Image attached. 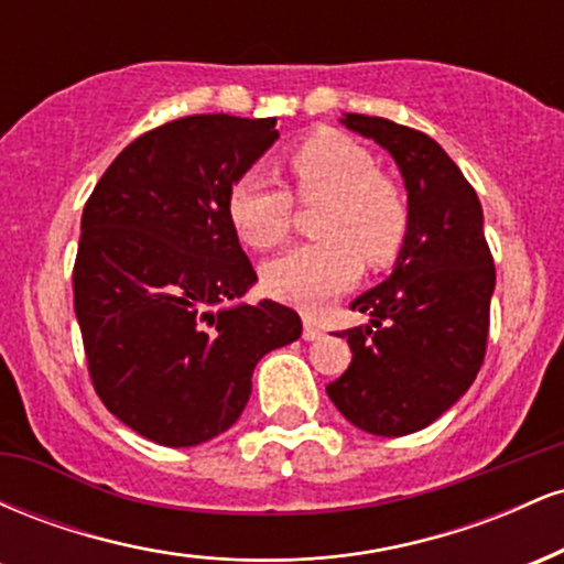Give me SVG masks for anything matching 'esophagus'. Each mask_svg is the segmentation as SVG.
Returning <instances> with one entry per match:
<instances>
[{"mask_svg":"<svg viewBox=\"0 0 564 564\" xmlns=\"http://www.w3.org/2000/svg\"><path fill=\"white\" fill-rule=\"evenodd\" d=\"M302 336L307 341H318V339H323V328L318 326V323H315L313 318H304V332H302Z\"/></svg>","mask_w":564,"mask_h":564,"instance_id":"obj_1","label":"esophagus"}]
</instances>
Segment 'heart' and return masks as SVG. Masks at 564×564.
Returning <instances> with one entry per match:
<instances>
[{
    "mask_svg": "<svg viewBox=\"0 0 564 564\" xmlns=\"http://www.w3.org/2000/svg\"><path fill=\"white\" fill-rule=\"evenodd\" d=\"M289 170L304 200H328L318 236L283 251L262 268V286L275 300L315 313L352 286L360 257L384 268L398 257L408 232V204L398 185L379 174L368 148L347 134L321 129L291 151ZM230 225L243 243L273 249L289 236L291 196L275 180L246 172L228 193Z\"/></svg>",
    "mask_w": 564,
    "mask_h": 564,
    "instance_id": "b5f03b06",
    "label": "heart"
}]
</instances>
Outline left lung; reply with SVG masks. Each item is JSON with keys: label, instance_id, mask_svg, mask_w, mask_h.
Returning <instances> with one entry per match:
<instances>
[{"label": "left lung", "instance_id": "left-lung-1", "mask_svg": "<svg viewBox=\"0 0 564 564\" xmlns=\"http://www.w3.org/2000/svg\"><path fill=\"white\" fill-rule=\"evenodd\" d=\"M339 121L394 159L408 193V232L390 278L349 304L371 321L341 332L352 364L326 392L358 430L411 435L443 416L482 366L496 289L482 206L424 132L364 113Z\"/></svg>", "mask_w": 564, "mask_h": 564}]
</instances>
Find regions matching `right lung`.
Instances as JSON below:
<instances>
[{"label":"right lung","instance_id":"right-lung-1","mask_svg":"<svg viewBox=\"0 0 564 564\" xmlns=\"http://www.w3.org/2000/svg\"><path fill=\"white\" fill-rule=\"evenodd\" d=\"M278 140L275 119L200 113L129 142L82 215L74 310L95 392L119 422L170 448L223 435L270 349L302 336L257 283L228 193Z\"/></svg>","mask_w":564,"mask_h":564}]
</instances>
